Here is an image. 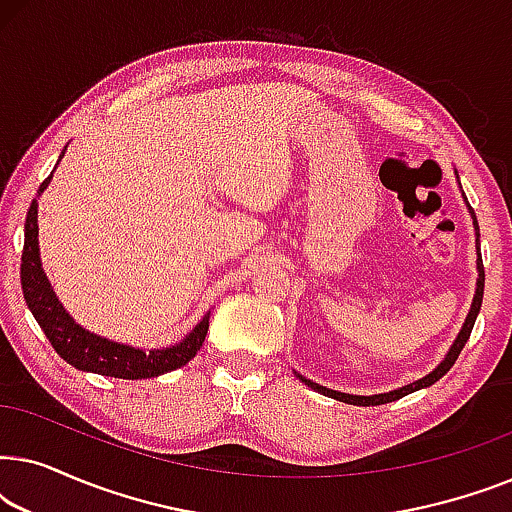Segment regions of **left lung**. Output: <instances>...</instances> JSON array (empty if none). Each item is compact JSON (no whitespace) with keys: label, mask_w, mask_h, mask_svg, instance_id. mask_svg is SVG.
<instances>
[{"label":"left lung","mask_w":512,"mask_h":512,"mask_svg":"<svg viewBox=\"0 0 512 512\" xmlns=\"http://www.w3.org/2000/svg\"><path fill=\"white\" fill-rule=\"evenodd\" d=\"M457 174V172H454ZM457 181H459V174H457ZM461 188V184H459ZM464 195V193H461ZM464 202L468 207V214H471L473 219V228H475V254H478V261H475V265H478V279H475V293H473V303H471V310H468L466 314V321L464 326H461V331L457 333V338H454L450 352L445 354V359L438 363L436 368L431 370L429 375L419 377V380L405 384V387H398V389H391V391H384V394H373V396H356V394H342V391H335V389H328V387H321V384L307 380L305 375L296 373V377L300 382H305L307 387L319 391V394H324L328 398H335V401H342V403H349V405H363V408H368V405H382V403H391V401H398V398L408 396L412 394V391H419V389H426L431 387V384H436L440 377H443L447 370H450L454 366V361L459 359L461 349H464V345L468 342V338H471V331H473V324L475 319H478L480 314V305H482V291H485V268H482V256H480V228H478V219H475V212L471 209V205H468L466 195H464Z\"/></svg>","instance_id":"obj_1"}]
</instances>
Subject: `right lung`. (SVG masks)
<instances>
[{"instance_id":"add662e5","label":"right lung","mask_w":512,"mask_h":512,"mask_svg":"<svg viewBox=\"0 0 512 512\" xmlns=\"http://www.w3.org/2000/svg\"><path fill=\"white\" fill-rule=\"evenodd\" d=\"M67 146L62 149L58 163L65 156ZM55 163V165H58ZM51 177H46L39 186L37 198L32 200L25 219V244H23V263H20V284H23L25 303L37 319L41 331L46 333L55 352L65 359L69 366L83 370V373H97L107 377H121V380H146V377H158L186 366L188 361L198 354V349L205 342L209 328V312L202 317L193 331L179 340L177 345L163 349H142L123 345V342L102 338V335L90 333L88 328L76 324L62 303L55 296L51 282H48L44 265L39 256V198L51 184Z\"/></svg>"}]
</instances>
